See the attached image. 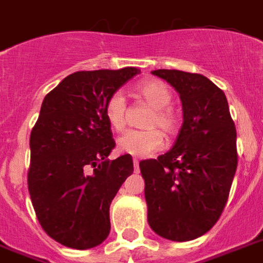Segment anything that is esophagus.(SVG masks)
<instances>
[{"mask_svg":"<svg viewBox=\"0 0 263 263\" xmlns=\"http://www.w3.org/2000/svg\"><path fill=\"white\" fill-rule=\"evenodd\" d=\"M134 168H135V172H139V160L138 158H134Z\"/></svg>","mask_w":263,"mask_h":263,"instance_id":"34e87169","label":"esophagus"}]
</instances>
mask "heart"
I'll use <instances>...</instances> for the list:
<instances>
[{"instance_id": "heart-1", "label": "heart", "mask_w": 263, "mask_h": 263, "mask_svg": "<svg viewBox=\"0 0 263 263\" xmlns=\"http://www.w3.org/2000/svg\"><path fill=\"white\" fill-rule=\"evenodd\" d=\"M135 91L136 95L146 105L153 107L146 123L150 129L125 132L117 140V147L124 154L146 157L164 146V134L158 128L161 127L166 136L176 135L179 131L180 119L172 107L168 106L172 101V94L166 87V84L162 82L144 80L136 86ZM105 117L109 125L116 131H121L125 127L127 106H125V99L119 91L113 92L107 98L105 105Z\"/></svg>"}]
</instances>
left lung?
I'll return each instance as SVG.
<instances>
[{"instance_id":"1","label":"left lung","mask_w":263,"mask_h":263,"mask_svg":"<svg viewBox=\"0 0 263 263\" xmlns=\"http://www.w3.org/2000/svg\"><path fill=\"white\" fill-rule=\"evenodd\" d=\"M180 94L183 125L173 147L140 161L148 225L157 235L188 241L214 227L237 168L236 128L224 91L199 73L157 69Z\"/></svg>"}]
</instances>
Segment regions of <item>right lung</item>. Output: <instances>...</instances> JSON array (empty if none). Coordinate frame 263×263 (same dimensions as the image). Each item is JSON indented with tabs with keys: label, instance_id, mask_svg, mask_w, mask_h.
<instances>
[{
	"label": "right lung",
	"instance_id": "right-lung-1",
	"mask_svg": "<svg viewBox=\"0 0 263 263\" xmlns=\"http://www.w3.org/2000/svg\"><path fill=\"white\" fill-rule=\"evenodd\" d=\"M136 73L134 67L75 72L43 99L27 181L39 224L65 247L92 249L110 232L109 208L134 162L129 154L107 160L116 143L105 105Z\"/></svg>",
	"mask_w": 263,
	"mask_h": 263
}]
</instances>
